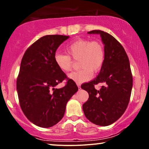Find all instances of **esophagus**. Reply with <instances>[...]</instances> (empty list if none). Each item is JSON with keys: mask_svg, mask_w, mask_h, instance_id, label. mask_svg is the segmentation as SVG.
<instances>
[{"mask_svg": "<svg viewBox=\"0 0 149 149\" xmlns=\"http://www.w3.org/2000/svg\"><path fill=\"white\" fill-rule=\"evenodd\" d=\"M77 86H78L79 89H81V85L79 84V83H77Z\"/></svg>", "mask_w": 149, "mask_h": 149, "instance_id": "34e87169", "label": "esophagus"}]
</instances>
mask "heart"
Segmentation results:
<instances>
[{
	"label": "heart",
	"instance_id": "b5f03b06",
	"mask_svg": "<svg viewBox=\"0 0 149 149\" xmlns=\"http://www.w3.org/2000/svg\"><path fill=\"white\" fill-rule=\"evenodd\" d=\"M67 55L57 53L54 62L61 71L68 72L72 70L73 60H78L81 70L73 72L68 78L77 83H82L91 80L93 72L100 70L105 60L104 48L101 42L88 39H77L71 42L66 48Z\"/></svg>",
	"mask_w": 149,
	"mask_h": 149
}]
</instances>
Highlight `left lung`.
<instances>
[{"label":"left lung","instance_id":"8db88e82","mask_svg":"<svg viewBox=\"0 0 149 149\" xmlns=\"http://www.w3.org/2000/svg\"><path fill=\"white\" fill-rule=\"evenodd\" d=\"M87 33L100 35L105 60L96 78L81 85L89 93L83 110L91 123L108 126L121 117L129 104L133 85L130 61L123 46L111 34L101 30ZM97 83L105 84L99 91L94 87Z\"/></svg>","mask_w":149,"mask_h":149}]
</instances>
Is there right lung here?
<instances>
[{
  "label": "right lung",
  "mask_w": 149,
  "mask_h": 149,
  "mask_svg": "<svg viewBox=\"0 0 149 149\" xmlns=\"http://www.w3.org/2000/svg\"><path fill=\"white\" fill-rule=\"evenodd\" d=\"M68 36L46 35L26 51L17 79L20 107L27 119L40 127H50L62 119L66 106L78 91L76 83L67 79L62 88L56 85L67 78L57 67L54 56Z\"/></svg>",
  "instance_id": "right-lung-1"
}]
</instances>
